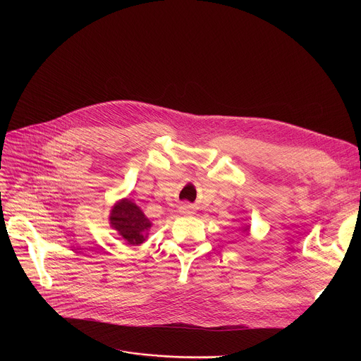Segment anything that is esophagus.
I'll list each match as a JSON object with an SVG mask.
<instances>
[{"instance_id": "34e87169", "label": "esophagus", "mask_w": 361, "mask_h": 361, "mask_svg": "<svg viewBox=\"0 0 361 361\" xmlns=\"http://www.w3.org/2000/svg\"><path fill=\"white\" fill-rule=\"evenodd\" d=\"M181 212H183V213L190 214V213H192V207H191V205H183V207H181Z\"/></svg>"}]
</instances>
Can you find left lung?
Here are the masks:
<instances>
[{
    "instance_id": "8db88e82",
    "label": "left lung",
    "mask_w": 361,
    "mask_h": 361,
    "mask_svg": "<svg viewBox=\"0 0 361 361\" xmlns=\"http://www.w3.org/2000/svg\"><path fill=\"white\" fill-rule=\"evenodd\" d=\"M247 230H248V227H247V228H245V231H247Z\"/></svg>"
}]
</instances>
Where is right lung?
<instances>
[{
	"instance_id": "right-lung-1",
	"label": "right lung",
	"mask_w": 361,
	"mask_h": 361,
	"mask_svg": "<svg viewBox=\"0 0 361 361\" xmlns=\"http://www.w3.org/2000/svg\"><path fill=\"white\" fill-rule=\"evenodd\" d=\"M111 226L127 241V244L138 245L145 240V231L151 227V223L140 210V207L130 201L121 200L114 205L110 216Z\"/></svg>"
}]
</instances>
